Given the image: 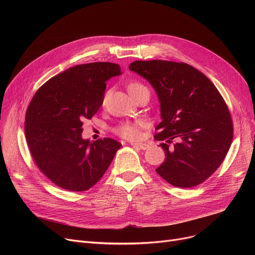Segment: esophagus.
Instances as JSON below:
<instances>
[{
    "instance_id": "obj_1",
    "label": "esophagus",
    "mask_w": 255,
    "mask_h": 255,
    "mask_svg": "<svg viewBox=\"0 0 255 255\" xmlns=\"http://www.w3.org/2000/svg\"><path fill=\"white\" fill-rule=\"evenodd\" d=\"M131 145L133 146H137L140 150H146L149 148V144L145 143V142H132Z\"/></svg>"
}]
</instances>
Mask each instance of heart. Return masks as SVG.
<instances>
[{"label": "heart", "mask_w": 255, "mask_h": 255, "mask_svg": "<svg viewBox=\"0 0 255 255\" xmlns=\"http://www.w3.org/2000/svg\"><path fill=\"white\" fill-rule=\"evenodd\" d=\"M146 88L143 87L139 83H131L128 85V92L129 94H133L135 92H138L140 90H145ZM142 127V123L137 121V122H126L121 124L117 128V133L119 135H121L124 138L133 140V139H137L140 136V128Z\"/></svg>", "instance_id": "heart-1"}]
</instances>
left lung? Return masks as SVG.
Here are the masks:
<instances>
[{
	"mask_svg": "<svg viewBox=\"0 0 255 255\" xmlns=\"http://www.w3.org/2000/svg\"><path fill=\"white\" fill-rule=\"evenodd\" d=\"M129 69L155 90L161 122L156 140L165 160L156 171L167 183L190 188L206 181L223 162L233 140L232 117L220 93L194 67L162 60L135 61ZM178 141L170 149L168 143Z\"/></svg>",
	"mask_w": 255,
	"mask_h": 255,
	"instance_id": "1",
	"label": "left lung"
}]
</instances>
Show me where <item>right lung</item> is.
Returning <instances> with one entry per match:
<instances>
[{
    "instance_id": "obj_1",
    "label": "right lung",
    "mask_w": 255,
    "mask_h": 255,
    "mask_svg": "<svg viewBox=\"0 0 255 255\" xmlns=\"http://www.w3.org/2000/svg\"><path fill=\"white\" fill-rule=\"evenodd\" d=\"M121 74L120 66L109 62L77 65L51 77L34 95L25 114L26 142L39 169L61 188L90 189L122 145L82 136L83 121L103 103L106 82Z\"/></svg>"
}]
</instances>
